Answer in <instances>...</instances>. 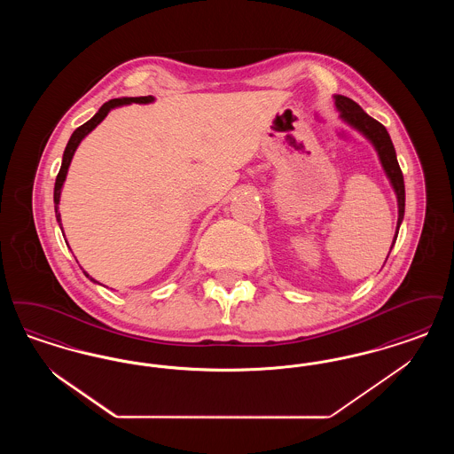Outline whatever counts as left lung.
<instances>
[{"label": "left lung", "instance_id": "obj_1", "mask_svg": "<svg viewBox=\"0 0 454 454\" xmlns=\"http://www.w3.org/2000/svg\"><path fill=\"white\" fill-rule=\"evenodd\" d=\"M335 98V107L340 112V119L347 122L348 126H352L354 129L359 130L367 141L374 146V150L380 156L381 167L388 176L389 184L396 194V202H398V221H396V233L393 238V245L398 237V230L400 224L403 221V215H405V184H403V175L400 170L398 160H396V153H395V146L391 143L388 130L380 124L376 119L369 117L363 108L359 107L354 100L347 98L344 95H333ZM391 245V248H393ZM389 248V252H391ZM388 259V257H387Z\"/></svg>", "mask_w": 454, "mask_h": 454}]
</instances>
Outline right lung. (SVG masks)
Wrapping results in <instances>:
<instances>
[{
    "label": "right lung",
    "mask_w": 454,
    "mask_h": 454,
    "mask_svg": "<svg viewBox=\"0 0 454 454\" xmlns=\"http://www.w3.org/2000/svg\"><path fill=\"white\" fill-rule=\"evenodd\" d=\"M154 102V97L148 95V97H122V98H114V100H108L102 107L98 108V112L85 122L83 126H80L78 129L74 130L66 145L65 154H63V163H61V170L56 176V185H54V209H56V219L61 226V215H59V199H61V191H63V185H65L66 175H67V168L71 165V160L74 156L76 148L80 146V143L83 141V137L88 136L91 130L95 129L106 117H107L108 112L112 108L122 107V106H129V104H152ZM61 231H63V226H61ZM88 279L95 284H100L98 281H95L93 278H90L87 272H85Z\"/></svg>",
    "instance_id": "add662e5"
}]
</instances>
